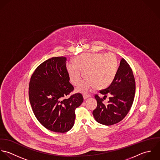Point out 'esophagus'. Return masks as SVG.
Segmentation results:
<instances>
[{
	"instance_id": "obj_1",
	"label": "esophagus",
	"mask_w": 160,
	"mask_h": 160,
	"mask_svg": "<svg viewBox=\"0 0 160 160\" xmlns=\"http://www.w3.org/2000/svg\"><path fill=\"white\" fill-rule=\"evenodd\" d=\"M83 97L84 99H87V98L91 97V95H87V94H83Z\"/></svg>"
}]
</instances>
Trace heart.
<instances>
[{
  "label": "heart",
  "mask_w": 160,
  "mask_h": 160,
  "mask_svg": "<svg viewBox=\"0 0 160 160\" xmlns=\"http://www.w3.org/2000/svg\"><path fill=\"white\" fill-rule=\"evenodd\" d=\"M73 64L67 66L69 79L77 86L82 77H85L76 90L87 92L95 87L103 89L112 82L118 69V59L112 53H85L73 60Z\"/></svg>",
  "instance_id": "b5f03b06"
}]
</instances>
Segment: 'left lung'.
<instances>
[{"mask_svg": "<svg viewBox=\"0 0 160 160\" xmlns=\"http://www.w3.org/2000/svg\"><path fill=\"white\" fill-rule=\"evenodd\" d=\"M99 93L106 97L111 95L107 104L95 95L97 107L93 111L96 121L105 126H111L121 121L128 114L133 102L135 82L132 70L124 59H122L111 84Z\"/></svg>", "mask_w": 160, "mask_h": 160, "instance_id": "left-lung-1", "label": "left lung"}]
</instances>
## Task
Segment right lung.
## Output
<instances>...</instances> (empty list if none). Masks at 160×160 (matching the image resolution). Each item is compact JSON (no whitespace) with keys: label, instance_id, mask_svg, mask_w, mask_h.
Masks as SVG:
<instances>
[{"label":"right lung","instance_id":"right-lung-1","mask_svg":"<svg viewBox=\"0 0 160 160\" xmlns=\"http://www.w3.org/2000/svg\"><path fill=\"white\" fill-rule=\"evenodd\" d=\"M65 57L49 59L34 70L29 85V99L38 121L47 129L64 133L74 125L75 110L83 101L69 82Z\"/></svg>","mask_w":160,"mask_h":160}]
</instances>
